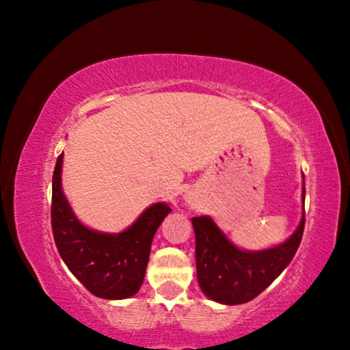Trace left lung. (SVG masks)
<instances>
[{
  "mask_svg": "<svg viewBox=\"0 0 350 350\" xmlns=\"http://www.w3.org/2000/svg\"><path fill=\"white\" fill-rule=\"evenodd\" d=\"M306 188H303V202ZM196 233V269L202 292L221 304H244L264 292L293 259L304 232L306 211L299 227L273 248L245 252L227 239L208 216L193 217Z\"/></svg>",
  "mask_w": 350,
  "mask_h": 350,
  "instance_id": "obj_1",
  "label": "left lung"
}]
</instances>
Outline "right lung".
<instances>
[{"mask_svg":"<svg viewBox=\"0 0 350 350\" xmlns=\"http://www.w3.org/2000/svg\"><path fill=\"white\" fill-rule=\"evenodd\" d=\"M63 154L57 157L52 177L51 224L64 264L92 295L123 299L137 293L145 278L151 242L159 225L171 211L154 204L125 232L106 234L85 227L70 210L62 191Z\"/></svg>","mask_w":350,"mask_h":350,"instance_id":"add662e5","label":"right lung"}]
</instances>
